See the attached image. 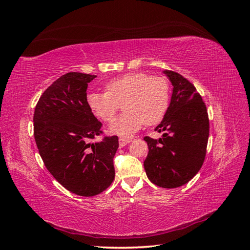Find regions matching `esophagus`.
I'll use <instances>...</instances> for the list:
<instances>
[{
    "mask_svg": "<svg viewBox=\"0 0 250 250\" xmlns=\"http://www.w3.org/2000/svg\"><path fill=\"white\" fill-rule=\"evenodd\" d=\"M118 141H119V146H120V147H124V146H126L127 144H130V142H131V139H130V138L120 137Z\"/></svg>",
    "mask_w": 250,
    "mask_h": 250,
    "instance_id": "34e87169",
    "label": "esophagus"
}]
</instances>
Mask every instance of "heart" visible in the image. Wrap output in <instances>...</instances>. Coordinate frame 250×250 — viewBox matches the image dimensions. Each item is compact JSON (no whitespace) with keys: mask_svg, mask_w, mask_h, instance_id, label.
<instances>
[{"mask_svg":"<svg viewBox=\"0 0 250 250\" xmlns=\"http://www.w3.org/2000/svg\"><path fill=\"white\" fill-rule=\"evenodd\" d=\"M90 110L106 124L115 119L121 104L125 112L110 125V132L131 137L145 124L153 125L166 116L169 104V84L165 77L134 72L113 78L104 93L87 97Z\"/></svg>","mask_w":250,"mask_h":250,"instance_id":"b5f03b06","label":"heart"}]
</instances>
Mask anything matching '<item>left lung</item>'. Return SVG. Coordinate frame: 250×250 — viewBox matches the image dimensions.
I'll use <instances>...</instances> for the list:
<instances>
[{
  "label": "left lung",
  "instance_id": "8db88e82",
  "mask_svg": "<svg viewBox=\"0 0 250 250\" xmlns=\"http://www.w3.org/2000/svg\"><path fill=\"white\" fill-rule=\"evenodd\" d=\"M173 84L166 116L155 131L162 137L144 139L148 154L144 166L149 181L163 188L188 183L200 170L206 155L209 120L206 105L195 85L181 74L163 71Z\"/></svg>",
  "mask_w": 250,
  "mask_h": 250
}]
</instances>
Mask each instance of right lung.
Returning <instances> with one entry per match:
<instances>
[{
    "instance_id": "obj_1",
    "label": "right lung",
    "mask_w": 250,
    "mask_h": 250,
    "mask_svg": "<svg viewBox=\"0 0 250 250\" xmlns=\"http://www.w3.org/2000/svg\"><path fill=\"white\" fill-rule=\"evenodd\" d=\"M96 75L69 72L40 97L33 134L44 165L58 182L75 195L92 197L108 188L115 177L113 158L118 137H104L102 123L87 103L88 83Z\"/></svg>"
}]
</instances>
